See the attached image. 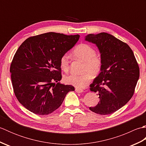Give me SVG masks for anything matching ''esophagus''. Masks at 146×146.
<instances>
[{"label": "esophagus", "mask_w": 146, "mask_h": 146, "mask_svg": "<svg viewBox=\"0 0 146 146\" xmlns=\"http://www.w3.org/2000/svg\"><path fill=\"white\" fill-rule=\"evenodd\" d=\"M75 92L77 93H82L83 92V90L82 89H78V88H75Z\"/></svg>", "instance_id": "34e87169"}]
</instances>
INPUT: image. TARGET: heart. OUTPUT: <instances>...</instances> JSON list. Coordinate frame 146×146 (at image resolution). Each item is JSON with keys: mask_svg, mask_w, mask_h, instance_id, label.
Listing matches in <instances>:
<instances>
[{"mask_svg": "<svg viewBox=\"0 0 146 146\" xmlns=\"http://www.w3.org/2000/svg\"><path fill=\"white\" fill-rule=\"evenodd\" d=\"M73 56L77 60L83 62L81 75L70 74L64 77V82L78 88H85L90 81L100 73L103 62L100 56L97 54L94 48L86 43H81L76 46L73 51ZM60 67L65 72L69 70V56H62L60 60Z\"/></svg>", "mask_w": 146, "mask_h": 146, "instance_id": "heart-1", "label": "heart"}]
</instances>
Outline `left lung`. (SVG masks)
I'll return each mask as SVG.
<instances>
[{
  "label": "left lung",
  "mask_w": 146,
  "mask_h": 146,
  "mask_svg": "<svg viewBox=\"0 0 146 146\" xmlns=\"http://www.w3.org/2000/svg\"><path fill=\"white\" fill-rule=\"evenodd\" d=\"M85 40L97 46L103 62L100 73L90 85L100 101L90 110L100 115L112 113L134 95L140 74L139 64L129 46L112 35L90 34Z\"/></svg>",
  "instance_id": "obj_1"
}]
</instances>
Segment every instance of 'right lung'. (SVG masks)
Instances as JSON below:
<instances>
[{"label":"right lung","mask_w":146,"mask_h":146,"mask_svg":"<svg viewBox=\"0 0 146 146\" xmlns=\"http://www.w3.org/2000/svg\"><path fill=\"white\" fill-rule=\"evenodd\" d=\"M80 36L53 32L31 36L18 48L11 64L14 94L31 112L45 115L61 106L65 96L75 90L61 80L60 60L72 48Z\"/></svg>","instance_id":"1"}]
</instances>
